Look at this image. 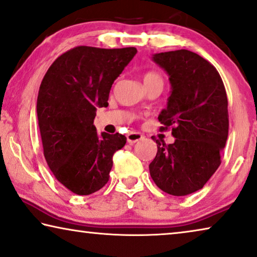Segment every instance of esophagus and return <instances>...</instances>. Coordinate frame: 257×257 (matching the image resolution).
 <instances>
[{"label":"esophagus","mask_w":257,"mask_h":257,"mask_svg":"<svg viewBox=\"0 0 257 257\" xmlns=\"http://www.w3.org/2000/svg\"><path fill=\"white\" fill-rule=\"evenodd\" d=\"M144 139V136L142 135L140 133H135V132H132L129 133L127 135V141L129 144H134V143H137V142H140Z\"/></svg>","instance_id":"34e87169"}]
</instances>
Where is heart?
I'll use <instances>...</instances> for the list:
<instances>
[{
	"label": "heart",
	"instance_id": "obj_1",
	"mask_svg": "<svg viewBox=\"0 0 257 257\" xmlns=\"http://www.w3.org/2000/svg\"><path fill=\"white\" fill-rule=\"evenodd\" d=\"M151 80H162V82H163V78H162V76L158 74V72L150 71V72H148V74H145L144 83L151 82Z\"/></svg>",
	"mask_w": 257,
	"mask_h": 257
}]
</instances>
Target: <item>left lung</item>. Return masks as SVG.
<instances>
[{"mask_svg":"<svg viewBox=\"0 0 257 257\" xmlns=\"http://www.w3.org/2000/svg\"><path fill=\"white\" fill-rule=\"evenodd\" d=\"M151 59L168 75L170 97L158 118L175 141L167 145L152 137L158 150L149 170L158 188L186 196L202 189L220 165L228 136L226 91L217 69L196 53L180 49Z\"/></svg>","mask_w":257,"mask_h":257,"instance_id":"1","label":"left lung"}]
</instances>
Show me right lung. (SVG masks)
Listing matches in <instances>:
<instances>
[{
    "label": "right lung",
    "instance_id": "right-lung-1",
    "mask_svg": "<svg viewBox=\"0 0 257 257\" xmlns=\"http://www.w3.org/2000/svg\"><path fill=\"white\" fill-rule=\"evenodd\" d=\"M135 47L105 49L79 46L53 62L41 82L37 114L44 155L64 187L90 195L109 179L114 152L124 147L121 134L98 135L93 121L108 106L110 87L136 55Z\"/></svg>",
    "mask_w": 257,
    "mask_h": 257
}]
</instances>
